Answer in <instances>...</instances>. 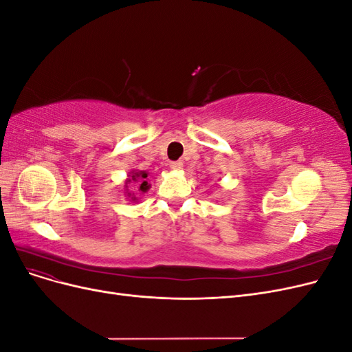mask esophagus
<instances>
[{
  "label": "esophagus",
  "instance_id": "34e87169",
  "mask_svg": "<svg viewBox=\"0 0 352 352\" xmlns=\"http://www.w3.org/2000/svg\"><path fill=\"white\" fill-rule=\"evenodd\" d=\"M182 167H184V163L180 162V160H179V162H172V163H170V168L175 170V172H179V170H182Z\"/></svg>",
  "mask_w": 352,
  "mask_h": 352
}]
</instances>
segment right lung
I'll use <instances>...</instances> for the list:
<instances>
[{
    "label": "right lung",
    "instance_id": "add662e5",
    "mask_svg": "<svg viewBox=\"0 0 352 352\" xmlns=\"http://www.w3.org/2000/svg\"><path fill=\"white\" fill-rule=\"evenodd\" d=\"M132 182H135L138 185V190H141V192H146V190L150 189V184H148V173L144 172V170H132V172L129 173V179L126 180L124 188H127V185ZM127 197H131V201L138 199L135 197V194L127 192Z\"/></svg>",
    "mask_w": 352,
    "mask_h": 352
}]
</instances>
